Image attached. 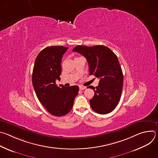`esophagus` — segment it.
Masks as SVG:
<instances>
[{"label":"esophagus","mask_w":158,"mask_h":158,"mask_svg":"<svg viewBox=\"0 0 158 158\" xmlns=\"http://www.w3.org/2000/svg\"><path fill=\"white\" fill-rule=\"evenodd\" d=\"M79 89H80V90H84V89H86V87L82 86V85H80L79 86Z\"/></svg>","instance_id":"esophagus-1"}]
</instances>
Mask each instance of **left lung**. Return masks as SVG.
<instances>
[{
	"mask_svg": "<svg viewBox=\"0 0 158 158\" xmlns=\"http://www.w3.org/2000/svg\"><path fill=\"white\" fill-rule=\"evenodd\" d=\"M73 51L85 57L89 74L100 79L97 87H88L94 91V96L89 101L90 106L97 113H109L119 103L123 91V74L117 56L102 45L93 47L78 46Z\"/></svg>",
	"mask_w": 158,
	"mask_h": 158,
	"instance_id": "left-lung-1",
	"label": "left lung"
}]
</instances>
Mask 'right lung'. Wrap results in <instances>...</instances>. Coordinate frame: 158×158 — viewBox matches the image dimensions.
<instances>
[{
  "mask_svg": "<svg viewBox=\"0 0 158 158\" xmlns=\"http://www.w3.org/2000/svg\"><path fill=\"white\" fill-rule=\"evenodd\" d=\"M68 48L49 46L42 50L35 59L32 72V85L36 96L44 107L52 115L60 117L71 110L78 94L77 85L58 87L61 60Z\"/></svg>",
  "mask_w": 158,
  "mask_h": 158,
  "instance_id": "1",
  "label": "right lung"
}]
</instances>
